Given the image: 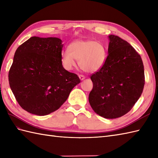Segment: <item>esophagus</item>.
<instances>
[{
	"instance_id": "34e87169",
	"label": "esophagus",
	"mask_w": 158,
	"mask_h": 158,
	"mask_svg": "<svg viewBox=\"0 0 158 158\" xmlns=\"http://www.w3.org/2000/svg\"><path fill=\"white\" fill-rule=\"evenodd\" d=\"M79 78L81 80H83L85 79V76H83V75H79Z\"/></svg>"
}]
</instances>
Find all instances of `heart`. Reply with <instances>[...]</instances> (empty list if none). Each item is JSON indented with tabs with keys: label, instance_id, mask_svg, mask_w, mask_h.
<instances>
[{
	"label": "heart",
	"instance_id": "1",
	"mask_svg": "<svg viewBox=\"0 0 158 158\" xmlns=\"http://www.w3.org/2000/svg\"><path fill=\"white\" fill-rule=\"evenodd\" d=\"M106 59V48L100 42L93 40H76L68 46V51L61 54V61L68 70L76 67V61L82 70L95 72L103 67Z\"/></svg>",
	"mask_w": 158,
	"mask_h": 158
}]
</instances>
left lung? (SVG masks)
Segmentation results:
<instances>
[{"label":"left lung","instance_id":"obj_1","mask_svg":"<svg viewBox=\"0 0 158 158\" xmlns=\"http://www.w3.org/2000/svg\"><path fill=\"white\" fill-rule=\"evenodd\" d=\"M109 39L106 61L90 76L93 87L89 101L96 114L114 119L131 111L141 97L145 73L141 56L127 41L115 35Z\"/></svg>","mask_w":158,"mask_h":158}]
</instances>
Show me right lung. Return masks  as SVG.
Segmentation results:
<instances>
[{"label": "right lung", "mask_w": 158, "mask_h": 158, "mask_svg": "<svg viewBox=\"0 0 158 158\" xmlns=\"http://www.w3.org/2000/svg\"><path fill=\"white\" fill-rule=\"evenodd\" d=\"M63 47L58 38L33 36L17 48L9 85L17 103L30 114L45 115L58 110L80 82L63 67Z\"/></svg>", "instance_id": "1"}]
</instances>
